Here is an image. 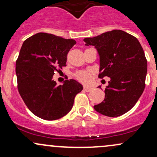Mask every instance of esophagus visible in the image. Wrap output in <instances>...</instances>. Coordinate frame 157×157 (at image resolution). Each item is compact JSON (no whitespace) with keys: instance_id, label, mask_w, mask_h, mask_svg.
I'll list each match as a JSON object with an SVG mask.
<instances>
[{"instance_id":"1","label":"esophagus","mask_w":157,"mask_h":157,"mask_svg":"<svg viewBox=\"0 0 157 157\" xmlns=\"http://www.w3.org/2000/svg\"><path fill=\"white\" fill-rule=\"evenodd\" d=\"M83 90L85 91H86V92H89V91H91V90H92V88L89 87V86H83Z\"/></svg>"}]
</instances>
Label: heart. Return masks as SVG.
I'll return each mask as SVG.
<instances>
[{"mask_svg": "<svg viewBox=\"0 0 157 157\" xmlns=\"http://www.w3.org/2000/svg\"><path fill=\"white\" fill-rule=\"evenodd\" d=\"M91 71H86V70H81L77 71L75 74V77L77 80L82 83H87L91 80Z\"/></svg>", "mask_w": 157, "mask_h": 157, "instance_id": "obj_1", "label": "heart"}]
</instances>
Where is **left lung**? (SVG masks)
<instances>
[{
    "mask_svg": "<svg viewBox=\"0 0 157 157\" xmlns=\"http://www.w3.org/2000/svg\"><path fill=\"white\" fill-rule=\"evenodd\" d=\"M83 40L100 55L99 78L111 79L105 99L94 108L110 117L121 116L134 107L145 87L147 64L141 44L134 36L117 29Z\"/></svg>",
    "mask_w": 157,
    "mask_h": 157,
    "instance_id": "left-lung-1",
    "label": "left lung"
}]
</instances>
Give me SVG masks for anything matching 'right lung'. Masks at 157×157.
Masks as SVG:
<instances>
[{"label":"right lung","instance_id":"1","mask_svg":"<svg viewBox=\"0 0 157 157\" xmlns=\"http://www.w3.org/2000/svg\"><path fill=\"white\" fill-rule=\"evenodd\" d=\"M76 41L40 32L23 42L16 60L17 89L29 109L46 120L60 119L71 111L82 86L75 80L62 85L54 74L66 66L67 55Z\"/></svg>","mask_w":157,"mask_h":157}]
</instances>
